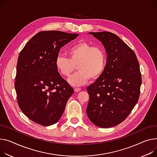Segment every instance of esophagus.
<instances>
[{"instance_id":"obj_1","label":"esophagus","mask_w":157,"mask_h":157,"mask_svg":"<svg viewBox=\"0 0 157 157\" xmlns=\"http://www.w3.org/2000/svg\"><path fill=\"white\" fill-rule=\"evenodd\" d=\"M81 88H75V91L76 92H79L81 91Z\"/></svg>"}]
</instances>
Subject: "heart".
Returning a JSON list of instances; mask_svg holds the SVG:
<instances>
[{
    "instance_id": "b5f03b06",
    "label": "heart",
    "mask_w": 157,
    "mask_h": 157,
    "mask_svg": "<svg viewBox=\"0 0 157 157\" xmlns=\"http://www.w3.org/2000/svg\"><path fill=\"white\" fill-rule=\"evenodd\" d=\"M69 58L59 55L55 65L58 72L62 76H68L76 69L78 70L68 78L72 86H81L90 78L95 80L99 78L105 69L107 54L100 46H93L86 41H80L71 47L67 51Z\"/></svg>"
}]
</instances>
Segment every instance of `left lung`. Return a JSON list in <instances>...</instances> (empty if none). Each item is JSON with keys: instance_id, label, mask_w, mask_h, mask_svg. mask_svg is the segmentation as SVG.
I'll return each mask as SVG.
<instances>
[{"instance_id": "left-lung-1", "label": "left lung", "mask_w": 157, "mask_h": 157, "mask_svg": "<svg viewBox=\"0 0 157 157\" xmlns=\"http://www.w3.org/2000/svg\"><path fill=\"white\" fill-rule=\"evenodd\" d=\"M107 54L102 75L87 87L89 119L100 128L116 126L126 119L137 103L141 85L139 62L134 51L116 34L90 32Z\"/></svg>"}]
</instances>
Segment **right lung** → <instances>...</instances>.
<instances>
[{"label": "right lung", "mask_w": 157, "mask_h": 157, "mask_svg": "<svg viewBox=\"0 0 157 157\" xmlns=\"http://www.w3.org/2000/svg\"><path fill=\"white\" fill-rule=\"evenodd\" d=\"M79 34L42 31L20 52L14 87L18 105L30 120L44 126L60 119L74 90L61 77L55 61L61 47Z\"/></svg>", "instance_id": "right-lung-1"}]
</instances>
